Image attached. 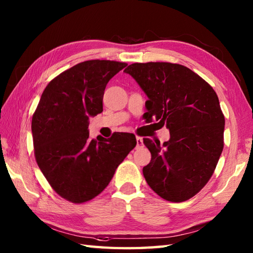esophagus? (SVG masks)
I'll use <instances>...</instances> for the list:
<instances>
[{"label":"esophagus","instance_id":"34e87169","mask_svg":"<svg viewBox=\"0 0 253 253\" xmlns=\"http://www.w3.org/2000/svg\"><path fill=\"white\" fill-rule=\"evenodd\" d=\"M136 141H137L136 148H141V147H143V140H142L141 137H136Z\"/></svg>","mask_w":253,"mask_h":253}]
</instances>
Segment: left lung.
<instances>
[{"instance_id": "1", "label": "left lung", "mask_w": 253, "mask_h": 253, "mask_svg": "<svg viewBox=\"0 0 253 253\" xmlns=\"http://www.w3.org/2000/svg\"><path fill=\"white\" fill-rule=\"evenodd\" d=\"M148 95L144 120L158 121L170 138H143L151 161L142 171L150 188L170 202L196 196L215 169L224 148L225 118L215 91L179 64L133 63L125 71Z\"/></svg>"}]
</instances>
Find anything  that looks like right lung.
<instances>
[{"instance_id":"add662e5","label":"right lung","mask_w":253,"mask_h":253,"mask_svg":"<svg viewBox=\"0 0 253 253\" xmlns=\"http://www.w3.org/2000/svg\"><path fill=\"white\" fill-rule=\"evenodd\" d=\"M127 64L84 61L47 84L32 115L38 166L58 196L73 203L95 198L110 184L117 166L136 147L132 133L89 137V118L103 111L110 79Z\"/></svg>"}]
</instances>
